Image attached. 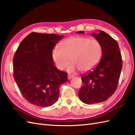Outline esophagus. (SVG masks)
<instances>
[{
	"label": "esophagus",
	"mask_w": 135,
	"mask_h": 135,
	"mask_svg": "<svg viewBox=\"0 0 135 135\" xmlns=\"http://www.w3.org/2000/svg\"><path fill=\"white\" fill-rule=\"evenodd\" d=\"M73 77H74V75H71V74H69L68 75V79H71L72 78H73Z\"/></svg>",
	"instance_id": "esophagus-1"
}]
</instances>
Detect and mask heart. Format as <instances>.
Instances as JSON below:
<instances>
[{
	"mask_svg": "<svg viewBox=\"0 0 135 135\" xmlns=\"http://www.w3.org/2000/svg\"><path fill=\"white\" fill-rule=\"evenodd\" d=\"M60 45L53 49L52 57L58 69L62 70L69 64L68 71L80 70L87 72L99 64L103 54V47L100 41L87 36H77L65 40Z\"/></svg>",
	"mask_w": 135,
	"mask_h": 135,
	"instance_id": "1",
	"label": "heart"
}]
</instances>
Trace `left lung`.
Instances as JSON below:
<instances>
[{
	"instance_id": "1",
	"label": "left lung",
	"mask_w": 135,
	"mask_h": 135,
	"mask_svg": "<svg viewBox=\"0 0 135 135\" xmlns=\"http://www.w3.org/2000/svg\"><path fill=\"white\" fill-rule=\"evenodd\" d=\"M84 33L85 31H78ZM91 35L100 41L103 47L102 59L92 71L81 75L83 85L79 99L87 104L102 102L114 94L122 69V59L118 42L104 31Z\"/></svg>"
}]
</instances>
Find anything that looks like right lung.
<instances>
[{
  "label": "right lung",
  "instance_id": "1",
  "mask_svg": "<svg viewBox=\"0 0 135 135\" xmlns=\"http://www.w3.org/2000/svg\"><path fill=\"white\" fill-rule=\"evenodd\" d=\"M63 36L32 32L23 39L13 59V77L28 102L46 107L55 103L68 73L54 65L52 52Z\"/></svg>",
  "mask_w": 135,
  "mask_h": 135
}]
</instances>
